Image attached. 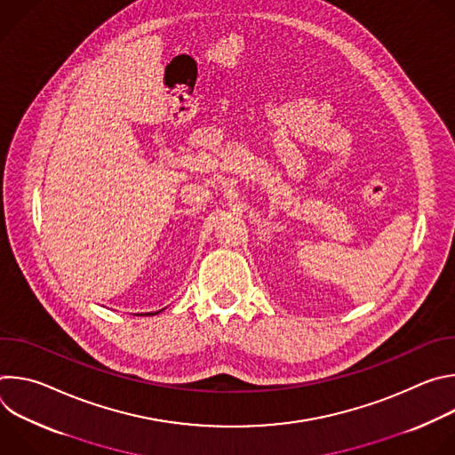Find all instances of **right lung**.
<instances>
[{"instance_id": "obj_1", "label": "right lung", "mask_w": 455, "mask_h": 455, "mask_svg": "<svg viewBox=\"0 0 455 455\" xmlns=\"http://www.w3.org/2000/svg\"><path fill=\"white\" fill-rule=\"evenodd\" d=\"M162 309H158V311H151V313H139V315H158Z\"/></svg>"}]
</instances>
